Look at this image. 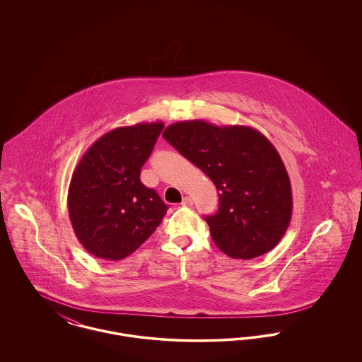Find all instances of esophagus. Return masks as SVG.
Here are the masks:
<instances>
[{
  "mask_svg": "<svg viewBox=\"0 0 362 362\" xmlns=\"http://www.w3.org/2000/svg\"><path fill=\"white\" fill-rule=\"evenodd\" d=\"M182 205L183 206H191L192 205V199L189 197H185L183 201H182Z\"/></svg>",
  "mask_w": 362,
  "mask_h": 362,
  "instance_id": "obj_1",
  "label": "esophagus"
}]
</instances>
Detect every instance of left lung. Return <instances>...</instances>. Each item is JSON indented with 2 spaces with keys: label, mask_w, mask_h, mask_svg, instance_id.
Wrapping results in <instances>:
<instances>
[{
  "label": "left lung",
  "mask_w": 362,
  "mask_h": 362,
  "mask_svg": "<svg viewBox=\"0 0 362 362\" xmlns=\"http://www.w3.org/2000/svg\"><path fill=\"white\" fill-rule=\"evenodd\" d=\"M173 148L214 183L220 197L206 216L211 239L228 257L252 259L272 251L292 218L289 175L273 144L248 126L176 122L164 133Z\"/></svg>",
  "instance_id": "1"
}]
</instances>
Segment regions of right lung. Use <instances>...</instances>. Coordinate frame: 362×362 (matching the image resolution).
I'll return each instance as SVG.
<instances>
[{
    "label": "right lung",
    "instance_id": "obj_1",
    "mask_svg": "<svg viewBox=\"0 0 362 362\" xmlns=\"http://www.w3.org/2000/svg\"><path fill=\"white\" fill-rule=\"evenodd\" d=\"M164 123L118 127L99 138L77 164L68 194L70 221L89 254L121 260L160 225L168 206L139 180Z\"/></svg>",
    "mask_w": 362,
    "mask_h": 362
}]
</instances>
